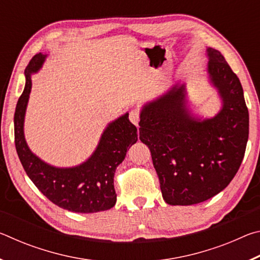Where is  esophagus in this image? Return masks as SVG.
<instances>
[{
  "mask_svg": "<svg viewBox=\"0 0 260 260\" xmlns=\"http://www.w3.org/2000/svg\"><path fill=\"white\" fill-rule=\"evenodd\" d=\"M129 120L132 124H134L135 126H139V121H140V111L139 110H132L129 112Z\"/></svg>",
  "mask_w": 260,
  "mask_h": 260,
  "instance_id": "esophagus-1",
  "label": "esophagus"
}]
</instances>
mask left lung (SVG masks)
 <instances>
[{"instance_id": "left-lung-1", "label": "left lung", "mask_w": 260, "mask_h": 260, "mask_svg": "<svg viewBox=\"0 0 260 260\" xmlns=\"http://www.w3.org/2000/svg\"><path fill=\"white\" fill-rule=\"evenodd\" d=\"M208 78L222 107L200 119L187 108L186 85L175 83L142 107L140 140L150 149L162 199L192 205L223 190L243 160L249 112L243 88L220 51L208 48Z\"/></svg>"}]
</instances>
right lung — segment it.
Segmentation results:
<instances>
[{
    "instance_id": "add662e5",
    "label": "right lung",
    "mask_w": 260,
    "mask_h": 260,
    "mask_svg": "<svg viewBox=\"0 0 260 260\" xmlns=\"http://www.w3.org/2000/svg\"><path fill=\"white\" fill-rule=\"evenodd\" d=\"M47 55L37 54L25 69V88L15 112V144L26 174L37 188L59 208L78 213H95L111 209L117 193L113 178L117 166L138 141V129L128 119V113L113 120L104 129L95 151L82 164L56 167L43 161L30 151L24 135V121L32 74L45 63Z\"/></svg>"
}]
</instances>
